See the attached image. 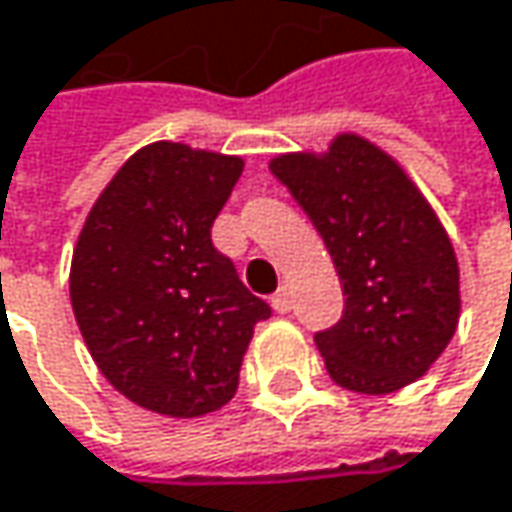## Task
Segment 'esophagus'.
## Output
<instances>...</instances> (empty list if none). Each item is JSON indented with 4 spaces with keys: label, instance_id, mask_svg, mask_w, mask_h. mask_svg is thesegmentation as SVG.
<instances>
[{
    "label": "esophagus",
    "instance_id": "esophagus-1",
    "mask_svg": "<svg viewBox=\"0 0 512 512\" xmlns=\"http://www.w3.org/2000/svg\"><path fill=\"white\" fill-rule=\"evenodd\" d=\"M272 308H275L278 314H287V311L293 308V293H290V287H278V293L272 296Z\"/></svg>",
    "mask_w": 512,
    "mask_h": 512
}]
</instances>
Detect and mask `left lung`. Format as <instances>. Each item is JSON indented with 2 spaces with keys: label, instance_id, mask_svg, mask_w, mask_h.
<instances>
[{
  "label": "left lung",
  "instance_id": "obj_1",
  "mask_svg": "<svg viewBox=\"0 0 512 512\" xmlns=\"http://www.w3.org/2000/svg\"><path fill=\"white\" fill-rule=\"evenodd\" d=\"M269 171L323 237L344 284V317L317 332L329 376L391 394L430 370L460 323V266L409 174L356 133L326 154H281Z\"/></svg>",
  "mask_w": 512,
  "mask_h": 512
}]
</instances>
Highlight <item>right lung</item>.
<instances>
[{"mask_svg": "<svg viewBox=\"0 0 512 512\" xmlns=\"http://www.w3.org/2000/svg\"><path fill=\"white\" fill-rule=\"evenodd\" d=\"M240 174V156L154 142L118 168L82 225L70 305L100 373L142 409H222L272 314L210 240Z\"/></svg>", "mask_w": 512, "mask_h": 512, "instance_id": "add662e5", "label": "right lung"}]
</instances>
